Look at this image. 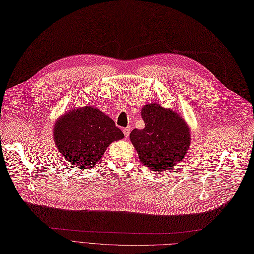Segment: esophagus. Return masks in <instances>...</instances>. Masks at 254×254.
Listing matches in <instances>:
<instances>
[{
	"label": "esophagus",
	"instance_id": "1",
	"mask_svg": "<svg viewBox=\"0 0 254 254\" xmlns=\"http://www.w3.org/2000/svg\"><path fill=\"white\" fill-rule=\"evenodd\" d=\"M130 131H131V128H130V126L123 128V133H124V135H125V137H126V138L129 136Z\"/></svg>",
	"mask_w": 254,
	"mask_h": 254
}]
</instances>
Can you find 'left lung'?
<instances>
[{
    "mask_svg": "<svg viewBox=\"0 0 254 254\" xmlns=\"http://www.w3.org/2000/svg\"><path fill=\"white\" fill-rule=\"evenodd\" d=\"M143 129H133L130 139L140 162L154 171H165L180 163L188 152L190 135L182 117L158 103L141 110Z\"/></svg>",
    "mask_w": 254,
    "mask_h": 254,
    "instance_id": "left-lung-1",
    "label": "left lung"
}]
</instances>
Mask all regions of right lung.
Returning <instances> with one entry per match:
<instances>
[{"mask_svg":"<svg viewBox=\"0 0 254 254\" xmlns=\"http://www.w3.org/2000/svg\"><path fill=\"white\" fill-rule=\"evenodd\" d=\"M53 133L58 151L79 169L94 167L110 143L124 137L112 119L94 107L64 115Z\"/></svg>","mask_w":254,"mask_h":254,"instance_id":"1","label":"right lung"}]
</instances>
